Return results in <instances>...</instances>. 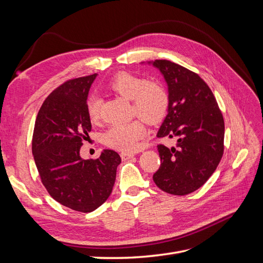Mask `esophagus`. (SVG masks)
Listing matches in <instances>:
<instances>
[{
	"label": "esophagus",
	"instance_id": "esophagus-1",
	"mask_svg": "<svg viewBox=\"0 0 263 263\" xmlns=\"http://www.w3.org/2000/svg\"><path fill=\"white\" fill-rule=\"evenodd\" d=\"M133 157H134L133 153H122L121 154V158L123 159V160H128V159H130Z\"/></svg>",
	"mask_w": 263,
	"mask_h": 263
}]
</instances>
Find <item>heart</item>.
Wrapping results in <instances>:
<instances>
[{
	"label": "heart",
	"mask_w": 263,
	"mask_h": 263,
	"mask_svg": "<svg viewBox=\"0 0 263 263\" xmlns=\"http://www.w3.org/2000/svg\"><path fill=\"white\" fill-rule=\"evenodd\" d=\"M107 87L119 97L132 101L133 115L145 119L149 124L159 123L168 113L169 94L160 82L148 81L130 73H119L110 80ZM100 108L101 102L98 98L87 102L86 110L91 123L100 121ZM146 133V123L142 119L114 124L104 134V144L119 151H133Z\"/></svg>",
	"instance_id": "heart-1"
}]
</instances>
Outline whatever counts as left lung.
<instances>
[{"label":"left lung","mask_w":263,"mask_h":263,"mask_svg":"<svg viewBox=\"0 0 263 263\" xmlns=\"http://www.w3.org/2000/svg\"><path fill=\"white\" fill-rule=\"evenodd\" d=\"M153 65L169 91L168 115L157 136L176 139V147L157 146L161 163L153 179L166 193L186 195L200 189L219 164L224 118L210 86L197 73L169 60Z\"/></svg>","instance_id":"left-lung-1"}]
</instances>
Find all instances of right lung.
Returning <instances> with one entry per match:
<instances>
[{"label": "right lung", "instance_id": "obj_1", "mask_svg": "<svg viewBox=\"0 0 263 263\" xmlns=\"http://www.w3.org/2000/svg\"><path fill=\"white\" fill-rule=\"evenodd\" d=\"M97 73L71 79L54 89L39 109L31 141L34 160L47 192L77 212L90 213L112 193L122 159L106 149L94 160L80 156L91 121L86 100Z\"/></svg>", "mask_w": 263, "mask_h": 263}]
</instances>
